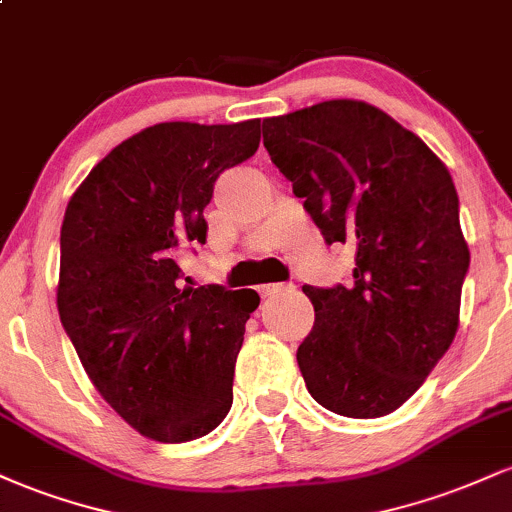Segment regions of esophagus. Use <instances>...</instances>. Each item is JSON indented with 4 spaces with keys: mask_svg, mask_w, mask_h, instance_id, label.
Wrapping results in <instances>:
<instances>
[{
    "mask_svg": "<svg viewBox=\"0 0 512 512\" xmlns=\"http://www.w3.org/2000/svg\"><path fill=\"white\" fill-rule=\"evenodd\" d=\"M286 289H293V284H262V286H257V291H260L262 298H269V296H274V293L286 291Z\"/></svg>",
    "mask_w": 512,
    "mask_h": 512,
    "instance_id": "34e87169",
    "label": "esophagus"
}]
</instances>
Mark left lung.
Listing matches in <instances>:
<instances>
[{
  "label": "left lung",
  "mask_w": 512,
  "mask_h": 512,
  "mask_svg": "<svg viewBox=\"0 0 512 512\" xmlns=\"http://www.w3.org/2000/svg\"><path fill=\"white\" fill-rule=\"evenodd\" d=\"M262 134L325 243L356 248L349 284L303 286L315 308L296 354L305 387L334 414H390L424 385L460 322L469 248L448 168L361 101L269 117Z\"/></svg>",
  "instance_id": "8db88e82"
}]
</instances>
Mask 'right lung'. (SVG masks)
I'll list each match as a JSON object with an SVG mask.
<instances>
[{
	"label": "right lung",
	"instance_id": "obj_1",
	"mask_svg": "<svg viewBox=\"0 0 512 512\" xmlns=\"http://www.w3.org/2000/svg\"><path fill=\"white\" fill-rule=\"evenodd\" d=\"M257 146L260 120L146 127L88 173L64 211L62 327L105 402L146 438H202L231 411L260 296L192 289L178 260L207 243L214 182Z\"/></svg>",
	"mask_w": 512,
	"mask_h": 512
}]
</instances>
